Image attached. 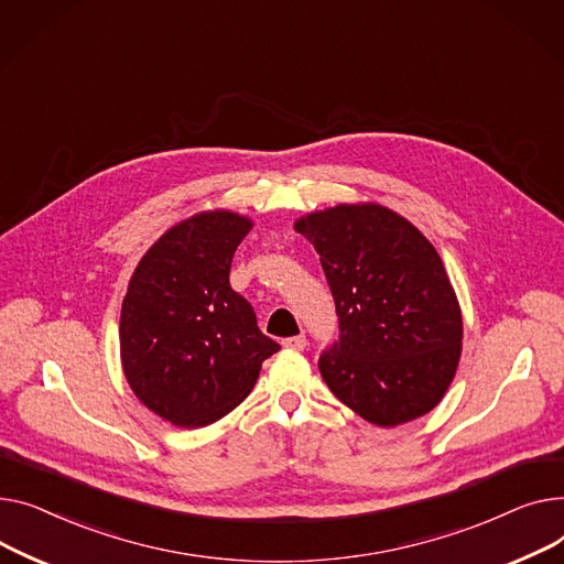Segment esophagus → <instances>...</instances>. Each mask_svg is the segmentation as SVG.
Instances as JSON below:
<instances>
[{
    "label": "esophagus",
    "mask_w": 564,
    "mask_h": 564,
    "mask_svg": "<svg viewBox=\"0 0 564 564\" xmlns=\"http://www.w3.org/2000/svg\"><path fill=\"white\" fill-rule=\"evenodd\" d=\"M282 346H284V348H291V350H305L307 339H305V335L289 337V339H284V341H282Z\"/></svg>",
    "instance_id": "34e87169"
}]
</instances>
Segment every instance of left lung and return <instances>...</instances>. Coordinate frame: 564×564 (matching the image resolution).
<instances>
[{
	"mask_svg": "<svg viewBox=\"0 0 564 564\" xmlns=\"http://www.w3.org/2000/svg\"><path fill=\"white\" fill-rule=\"evenodd\" d=\"M321 254L339 341L318 369L337 399L393 427L444 399L462 355V312L442 257L421 231L376 205H337L295 220Z\"/></svg>",
	"mask_w": 564,
	"mask_h": 564,
	"instance_id": "obj_1",
	"label": "left lung"
}]
</instances>
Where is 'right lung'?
<instances>
[{"mask_svg": "<svg viewBox=\"0 0 564 564\" xmlns=\"http://www.w3.org/2000/svg\"><path fill=\"white\" fill-rule=\"evenodd\" d=\"M252 220L203 212L143 254L120 312L122 371L137 399L180 427L209 425L252 391L280 346L229 286V267Z\"/></svg>", "mask_w": 564, "mask_h": 564, "instance_id": "add662e5", "label": "right lung"}]
</instances>
